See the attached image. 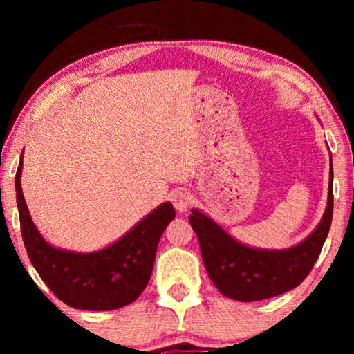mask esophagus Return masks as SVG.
Segmentation results:
<instances>
[{"instance_id":"esophagus-1","label":"esophagus","mask_w":354,"mask_h":354,"mask_svg":"<svg viewBox=\"0 0 354 354\" xmlns=\"http://www.w3.org/2000/svg\"><path fill=\"white\" fill-rule=\"evenodd\" d=\"M192 193L187 192V190H176L172 193V203H174V207L178 212H185L188 207L192 205Z\"/></svg>"}]
</instances>
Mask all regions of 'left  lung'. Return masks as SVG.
<instances>
[{"label":"left lung","mask_w":354,"mask_h":354,"mask_svg":"<svg viewBox=\"0 0 354 354\" xmlns=\"http://www.w3.org/2000/svg\"><path fill=\"white\" fill-rule=\"evenodd\" d=\"M332 214L333 171L330 167L326 214L306 240L290 250L248 248L198 211H192L188 221L200 240L203 263L217 290L235 301L250 303L290 292L308 277L330 230Z\"/></svg>","instance_id":"1"}]
</instances>
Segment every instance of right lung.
Listing matches in <instances>:
<instances>
[{"instance_id":"1","label":"right lung","mask_w":354,"mask_h":354,"mask_svg":"<svg viewBox=\"0 0 354 354\" xmlns=\"http://www.w3.org/2000/svg\"><path fill=\"white\" fill-rule=\"evenodd\" d=\"M22 158L16 174V195L22 240L43 282L67 306L111 311L133 303L147 287L162 232L176 209L164 203L108 248L71 253L53 248L33 225L21 188Z\"/></svg>"}]
</instances>
